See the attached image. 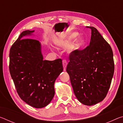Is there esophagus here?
<instances>
[{"mask_svg": "<svg viewBox=\"0 0 123 123\" xmlns=\"http://www.w3.org/2000/svg\"><path fill=\"white\" fill-rule=\"evenodd\" d=\"M62 64H63V69L64 70H66L67 66V61L66 60H63V61H62Z\"/></svg>", "mask_w": 123, "mask_h": 123, "instance_id": "34e87169", "label": "esophagus"}]
</instances>
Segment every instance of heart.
<instances>
[{
  "label": "heart",
  "instance_id": "obj_1",
  "mask_svg": "<svg viewBox=\"0 0 123 123\" xmlns=\"http://www.w3.org/2000/svg\"><path fill=\"white\" fill-rule=\"evenodd\" d=\"M77 35H78V34H77L76 33H73V34H70L68 37H67V38L64 39V42L66 43L72 41L75 37H76ZM61 42H62L61 41H57V44L60 45L61 44ZM82 43H83V40L81 38H77L76 40L74 42V43H73V44L71 46V48H70V49H71L72 50H75L78 49L80 47L81 45H82Z\"/></svg>",
  "mask_w": 123,
  "mask_h": 123
}]
</instances>
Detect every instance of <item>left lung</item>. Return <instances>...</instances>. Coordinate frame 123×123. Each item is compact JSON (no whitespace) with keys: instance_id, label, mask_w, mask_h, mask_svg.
Returning a JSON list of instances; mask_svg holds the SVG:
<instances>
[{"instance_id":"1","label":"left lung","mask_w":123,"mask_h":123,"mask_svg":"<svg viewBox=\"0 0 123 123\" xmlns=\"http://www.w3.org/2000/svg\"><path fill=\"white\" fill-rule=\"evenodd\" d=\"M90 29L89 45L69 55L66 68L77 99L91 106L101 101L107 94L114 70L113 51L96 28Z\"/></svg>"}]
</instances>
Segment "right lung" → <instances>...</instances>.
Segmentation results:
<instances>
[{
  "label": "right lung",
  "mask_w": 123,
  "mask_h": 123,
  "mask_svg": "<svg viewBox=\"0 0 123 123\" xmlns=\"http://www.w3.org/2000/svg\"><path fill=\"white\" fill-rule=\"evenodd\" d=\"M33 32L24 31L12 44L9 70L20 98L32 107L42 108L53 99L54 83L63 68L61 59L43 60L39 41L25 38Z\"/></svg>",
  "instance_id": "obj_1"
}]
</instances>
